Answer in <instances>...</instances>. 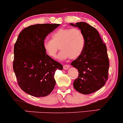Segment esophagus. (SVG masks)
<instances>
[{
  "label": "esophagus",
  "instance_id": "esophagus-1",
  "mask_svg": "<svg viewBox=\"0 0 123 123\" xmlns=\"http://www.w3.org/2000/svg\"><path fill=\"white\" fill-rule=\"evenodd\" d=\"M69 67H70V66L68 64H65L63 66V68H64V69H68Z\"/></svg>",
  "mask_w": 123,
  "mask_h": 123
}]
</instances>
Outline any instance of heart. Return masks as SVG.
<instances>
[{
    "label": "heart",
    "mask_w": 123,
    "mask_h": 123,
    "mask_svg": "<svg viewBox=\"0 0 123 123\" xmlns=\"http://www.w3.org/2000/svg\"><path fill=\"white\" fill-rule=\"evenodd\" d=\"M51 37L52 40L43 41V47L48 55L53 58L56 57L59 47L62 50L58 55L60 60L76 58L84 50L86 39L79 28H59L53 33Z\"/></svg>",
    "instance_id": "1"
}]
</instances>
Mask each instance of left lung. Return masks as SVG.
<instances>
[{"mask_svg": "<svg viewBox=\"0 0 123 123\" xmlns=\"http://www.w3.org/2000/svg\"><path fill=\"white\" fill-rule=\"evenodd\" d=\"M83 32L86 39L81 54L71 63L78 69V78L74 81L77 91L88 95L103 87L108 78L110 62L107 49L98 30L85 22L70 23Z\"/></svg>", "mask_w": 123, "mask_h": 123, "instance_id": "obj_1", "label": "left lung"}]
</instances>
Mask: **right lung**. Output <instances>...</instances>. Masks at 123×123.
Segmentation results:
<instances>
[{
  "mask_svg": "<svg viewBox=\"0 0 123 123\" xmlns=\"http://www.w3.org/2000/svg\"><path fill=\"white\" fill-rule=\"evenodd\" d=\"M59 24H38L26 27L20 33L14 45L13 69L19 87L35 97H44L56 84L54 75L62 64L49 56L43 41Z\"/></svg>",
  "mask_w": 123,
  "mask_h": 123,
  "instance_id": "1",
  "label": "right lung"
}]
</instances>
